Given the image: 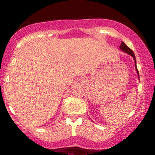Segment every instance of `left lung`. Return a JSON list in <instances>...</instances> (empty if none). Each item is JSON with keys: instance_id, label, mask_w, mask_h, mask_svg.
Instances as JSON below:
<instances>
[{"instance_id": "left-lung-1", "label": "left lung", "mask_w": 155, "mask_h": 155, "mask_svg": "<svg viewBox=\"0 0 155 155\" xmlns=\"http://www.w3.org/2000/svg\"><path fill=\"white\" fill-rule=\"evenodd\" d=\"M120 49L122 51H123L124 52L127 53V54H130V56L133 57V59H134V60H135V67H136V71H137V74H138V78H139V73H138V69H137V66H136V57H135V54H134V53H133V51L132 49H130V48H129L128 47H127V46L126 45V44H124V42H122V43H121V45H120Z\"/></svg>"}]
</instances>
